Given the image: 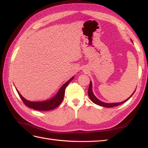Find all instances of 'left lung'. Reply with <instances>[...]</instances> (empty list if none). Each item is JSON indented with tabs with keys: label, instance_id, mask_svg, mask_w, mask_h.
I'll return each instance as SVG.
<instances>
[{
	"label": "left lung",
	"instance_id": "left-lung-1",
	"mask_svg": "<svg viewBox=\"0 0 148 148\" xmlns=\"http://www.w3.org/2000/svg\"><path fill=\"white\" fill-rule=\"evenodd\" d=\"M135 91L133 92V94L135 93ZM88 96L89 97H90V99H91V100L92 102H93V103H95V104H96L97 105L99 106H103V107H105V108H112V107H115V106H119V105H121L122 104V103L125 102L126 101H127V100L129 99L131 97H132L133 95V94L131 95L129 98L127 99L126 100H124V101L122 102H119V103H105L104 102H102L100 101V100H99L97 98V97L94 95V94L93 93V91H92V83L91 82H90V86H89V89H88Z\"/></svg>",
	"mask_w": 148,
	"mask_h": 148
}]
</instances>
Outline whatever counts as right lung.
<instances>
[{"instance_id":"obj_1","label":"right lung","mask_w":148,"mask_h":148,"mask_svg":"<svg viewBox=\"0 0 148 148\" xmlns=\"http://www.w3.org/2000/svg\"><path fill=\"white\" fill-rule=\"evenodd\" d=\"M74 77L71 78L68 81H67L64 84L62 87L60 88L59 91H58L56 95L54 97H53L52 99L46 100V101L42 102H31L25 99L23 97H22L20 93L16 90V91L18 93L19 96H20L21 99H22V102H24V104L27 106V107L30 108H32L33 110H38V111H49L53 109H55L57 108L60 104V103L62 102V100L64 99V96L65 93V90L67 86L69 84L72 80L73 79Z\"/></svg>"}]
</instances>
